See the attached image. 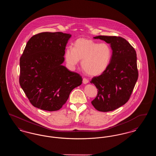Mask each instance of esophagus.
<instances>
[{
    "label": "esophagus",
    "instance_id": "esophagus-1",
    "mask_svg": "<svg viewBox=\"0 0 156 156\" xmlns=\"http://www.w3.org/2000/svg\"><path fill=\"white\" fill-rule=\"evenodd\" d=\"M83 83H84V84H87V83H88V82H89V80H88L87 78H83Z\"/></svg>",
    "mask_w": 156,
    "mask_h": 156
}]
</instances>
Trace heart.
<instances>
[{
	"label": "heart",
	"instance_id": "1",
	"mask_svg": "<svg viewBox=\"0 0 156 156\" xmlns=\"http://www.w3.org/2000/svg\"><path fill=\"white\" fill-rule=\"evenodd\" d=\"M112 49L106 43H98L85 38L75 41L73 49L68 48L65 59L70 67L76 66L81 60V67L85 74L95 76L102 74L107 69L112 57Z\"/></svg>",
	"mask_w": 156,
	"mask_h": 156
}]
</instances>
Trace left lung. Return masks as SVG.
<instances>
[{
  "mask_svg": "<svg viewBox=\"0 0 156 156\" xmlns=\"http://www.w3.org/2000/svg\"><path fill=\"white\" fill-rule=\"evenodd\" d=\"M94 38L109 44L112 54L107 69L90 81L98 89L97 97L91 103L99 111H112L128 101L137 81L136 52L122 37L98 36Z\"/></svg>",
  "mask_w": 156,
  "mask_h": 156,
  "instance_id": "8db88e82",
  "label": "left lung"
}]
</instances>
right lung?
I'll use <instances>...</instances> for the list:
<instances>
[{
  "label": "right lung",
  "mask_w": 156,
  "mask_h": 156,
  "mask_svg": "<svg viewBox=\"0 0 156 156\" xmlns=\"http://www.w3.org/2000/svg\"><path fill=\"white\" fill-rule=\"evenodd\" d=\"M70 34L43 32L30 38L20 59L19 82L30 103L55 111L66 104L72 90L81 85L80 75L62 65Z\"/></svg>",
  "instance_id": "add662e5"
}]
</instances>
